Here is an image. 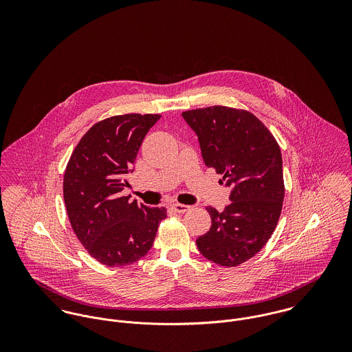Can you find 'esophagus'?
<instances>
[{
	"instance_id": "esophagus-1",
	"label": "esophagus",
	"mask_w": 352,
	"mask_h": 352,
	"mask_svg": "<svg viewBox=\"0 0 352 352\" xmlns=\"http://www.w3.org/2000/svg\"><path fill=\"white\" fill-rule=\"evenodd\" d=\"M170 207L176 211V212H179V214H183V212H186V211H188L191 207L190 206H187V204H182V203H172L170 204Z\"/></svg>"
}]
</instances>
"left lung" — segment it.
Masks as SVG:
<instances>
[{
	"label": "left lung",
	"mask_w": 352,
	"mask_h": 352,
	"mask_svg": "<svg viewBox=\"0 0 352 352\" xmlns=\"http://www.w3.org/2000/svg\"><path fill=\"white\" fill-rule=\"evenodd\" d=\"M182 115L198 134L204 164L232 187L223 211L206 207L211 228L198 237V250L222 267L240 265L267 244L279 221L285 198L280 148L247 109L212 105Z\"/></svg>",
	"instance_id": "1"
}]
</instances>
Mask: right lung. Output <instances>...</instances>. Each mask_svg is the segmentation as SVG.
Instances as JSON below:
<instances>
[{
    "label": "right lung",
    "instance_id": "1",
    "mask_svg": "<svg viewBox=\"0 0 352 352\" xmlns=\"http://www.w3.org/2000/svg\"><path fill=\"white\" fill-rule=\"evenodd\" d=\"M160 113L115 115L95 123L72 153L63 199L72 229L88 253L108 267H124L151 251L165 207L122 197L142 141Z\"/></svg>",
    "mask_w": 352,
    "mask_h": 352
}]
</instances>
